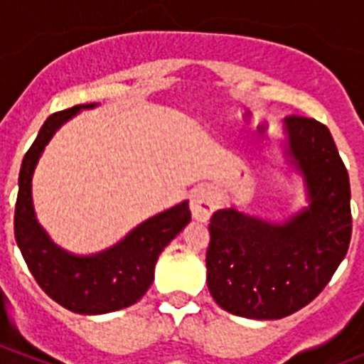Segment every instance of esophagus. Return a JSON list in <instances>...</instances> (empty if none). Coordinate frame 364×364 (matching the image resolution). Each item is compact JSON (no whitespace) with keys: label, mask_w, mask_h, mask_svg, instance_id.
I'll list each match as a JSON object with an SVG mask.
<instances>
[{"label":"esophagus","mask_w":364,"mask_h":364,"mask_svg":"<svg viewBox=\"0 0 364 364\" xmlns=\"http://www.w3.org/2000/svg\"><path fill=\"white\" fill-rule=\"evenodd\" d=\"M189 208H191V215L195 220H210L213 211L217 210V200H215L213 189L205 188V186H200V188L195 189L191 195Z\"/></svg>","instance_id":"obj_1"}]
</instances>
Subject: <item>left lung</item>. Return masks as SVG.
Returning a JSON list of instances; mask_svg holds the SVG:
<instances>
[{
  "label": "left lung",
  "mask_w": 364,
  "mask_h": 364,
  "mask_svg": "<svg viewBox=\"0 0 364 364\" xmlns=\"http://www.w3.org/2000/svg\"><path fill=\"white\" fill-rule=\"evenodd\" d=\"M284 160L304 182L306 205L281 222L215 211L205 253L218 306L246 319H282L314 301L348 252L350 178L326 125L284 118Z\"/></svg>",
  "instance_id": "left-lung-1"
}]
</instances>
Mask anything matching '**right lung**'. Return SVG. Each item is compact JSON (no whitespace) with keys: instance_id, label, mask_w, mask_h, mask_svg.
Instances as JSON below:
<instances>
[{"instance_id":"add662e5","label":"right lung","mask_w":364,"mask_h":364,"mask_svg":"<svg viewBox=\"0 0 364 364\" xmlns=\"http://www.w3.org/2000/svg\"><path fill=\"white\" fill-rule=\"evenodd\" d=\"M98 104L74 105L50 114L25 154L18 178L14 237L41 290L67 310L100 315L127 308L142 297L154 279V264L164 247L191 220L184 200L138 224L124 239L91 255H76L58 246L38 222L32 202V176L45 146L65 122Z\"/></svg>"}]
</instances>
